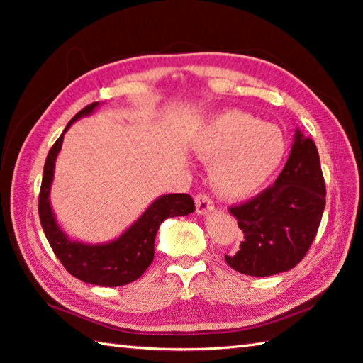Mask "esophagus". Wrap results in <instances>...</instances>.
Here are the masks:
<instances>
[{
    "label": "esophagus",
    "mask_w": 363,
    "mask_h": 363,
    "mask_svg": "<svg viewBox=\"0 0 363 363\" xmlns=\"http://www.w3.org/2000/svg\"><path fill=\"white\" fill-rule=\"evenodd\" d=\"M195 208H196V214L203 216V214H208L214 210V203L210 196L205 194H200V195H196V199H195Z\"/></svg>",
    "instance_id": "esophagus-1"
}]
</instances>
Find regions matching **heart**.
<instances>
[{
	"mask_svg": "<svg viewBox=\"0 0 363 363\" xmlns=\"http://www.w3.org/2000/svg\"><path fill=\"white\" fill-rule=\"evenodd\" d=\"M190 145L196 157L211 162V187L227 200L256 194L285 155V140L277 128L242 110L214 115L195 133Z\"/></svg>",
	"mask_w": 363,
	"mask_h": 363,
	"instance_id": "1",
	"label": "heart"
}]
</instances>
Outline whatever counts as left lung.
Masks as SVG:
<instances>
[{"mask_svg": "<svg viewBox=\"0 0 363 363\" xmlns=\"http://www.w3.org/2000/svg\"><path fill=\"white\" fill-rule=\"evenodd\" d=\"M325 210V181L317 147L299 130L274 186L230 213L245 233L225 261L237 272L269 277L293 269L309 251Z\"/></svg>", "mask_w": 363, "mask_h": 363, "instance_id": "left-lung-1", "label": "left lung"}]
</instances>
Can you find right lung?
<instances>
[{"mask_svg":"<svg viewBox=\"0 0 363 363\" xmlns=\"http://www.w3.org/2000/svg\"><path fill=\"white\" fill-rule=\"evenodd\" d=\"M99 107V102L89 104L88 107L73 116L69 125L51 147L45 169L38 199V213L41 227L45 230L54 255L59 257L62 266L73 277L84 284L99 286H121L138 280L153 261L155 255V235L160 224L164 219L174 216H187L195 211L192 196L187 194H167L160 195L152 205L140 214L138 220L131 224L118 238L106 243H84L72 240L60 229L57 219L49 201V192L54 181L56 158L62 149L64 134L82 116H88Z\"/></svg>","mask_w":363,"mask_h":363,"instance_id":"add662e5","label":"right lung"}]
</instances>
